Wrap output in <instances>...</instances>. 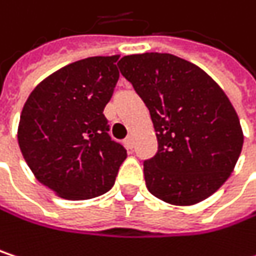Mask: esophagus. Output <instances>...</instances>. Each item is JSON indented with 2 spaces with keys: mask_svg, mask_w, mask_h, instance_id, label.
<instances>
[{
  "mask_svg": "<svg viewBox=\"0 0 256 256\" xmlns=\"http://www.w3.org/2000/svg\"><path fill=\"white\" fill-rule=\"evenodd\" d=\"M124 145H126L128 150H132V148H133V138H132V136H128V138L124 139Z\"/></svg>",
  "mask_w": 256,
  "mask_h": 256,
  "instance_id": "esophagus-1",
  "label": "esophagus"
}]
</instances>
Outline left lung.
<instances>
[{
  "label": "left lung",
  "instance_id": "left-lung-1",
  "mask_svg": "<svg viewBox=\"0 0 256 256\" xmlns=\"http://www.w3.org/2000/svg\"><path fill=\"white\" fill-rule=\"evenodd\" d=\"M120 72L140 96L158 150L144 162L146 188L178 206L212 196L243 146L238 117L222 88L194 64L169 53L124 56Z\"/></svg>",
  "mask_w": 256,
  "mask_h": 256
}]
</instances>
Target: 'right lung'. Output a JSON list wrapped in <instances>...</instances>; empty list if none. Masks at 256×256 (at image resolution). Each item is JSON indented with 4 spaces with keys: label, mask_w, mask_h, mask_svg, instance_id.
<instances>
[{
    "label": "right lung",
    "mask_w": 256,
    "mask_h": 256,
    "mask_svg": "<svg viewBox=\"0 0 256 256\" xmlns=\"http://www.w3.org/2000/svg\"><path fill=\"white\" fill-rule=\"evenodd\" d=\"M118 56H94L64 66L29 94L18 140L36 179L68 200L105 194L126 148L110 136L104 110L118 81Z\"/></svg>",
    "instance_id": "right-lung-1"
}]
</instances>
